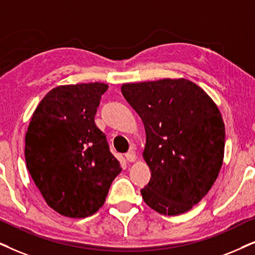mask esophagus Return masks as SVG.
<instances>
[{
	"label": "esophagus",
	"mask_w": 255,
	"mask_h": 255,
	"mask_svg": "<svg viewBox=\"0 0 255 255\" xmlns=\"http://www.w3.org/2000/svg\"><path fill=\"white\" fill-rule=\"evenodd\" d=\"M126 159H127L128 162H133V161L136 160V153L133 149H130L129 151L126 153Z\"/></svg>",
	"instance_id": "1"
}]
</instances>
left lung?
I'll return each mask as SVG.
<instances>
[{
    "mask_svg": "<svg viewBox=\"0 0 255 255\" xmlns=\"http://www.w3.org/2000/svg\"><path fill=\"white\" fill-rule=\"evenodd\" d=\"M122 95L143 122L150 180L144 202L163 215L189 211L212 188L222 166L225 125L214 101L186 79L125 83Z\"/></svg>",
    "mask_w": 255,
    "mask_h": 255,
    "instance_id": "1",
    "label": "left lung"
}]
</instances>
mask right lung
<instances>
[{"label": "right lung", "mask_w": 255, "mask_h": 255, "mask_svg": "<svg viewBox=\"0 0 255 255\" xmlns=\"http://www.w3.org/2000/svg\"><path fill=\"white\" fill-rule=\"evenodd\" d=\"M108 86L80 83L51 89L35 109L27 134V168L49 207L86 218L105 204L121 172L94 119Z\"/></svg>", "instance_id": "obj_1"}]
</instances>
